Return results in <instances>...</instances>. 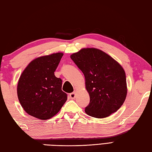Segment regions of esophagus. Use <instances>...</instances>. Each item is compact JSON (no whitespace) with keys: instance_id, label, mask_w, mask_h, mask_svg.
<instances>
[{"instance_id":"1","label":"esophagus","mask_w":152,"mask_h":152,"mask_svg":"<svg viewBox=\"0 0 152 152\" xmlns=\"http://www.w3.org/2000/svg\"><path fill=\"white\" fill-rule=\"evenodd\" d=\"M69 96H70V98L71 99H75V97H76V93H75V92L71 93L69 95Z\"/></svg>"}]
</instances>
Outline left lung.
<instances>
[{
  "label": "left lung",
  "instance_id": "8db88e82",
  "mask_svg": "<svg viewBox=\"0 0 152 152\" xmlns=\"http://www.w3.org/2000/svg\"><path fill=\"white\" fill-rule=\"evenodd\" d=\"M82 70L90 102L86 107L88 115L104 118L124 104L127 93L124 69L115 59L96 48H83L70 56Z\"/></svg>",
  "mask_w": 152,
  "mask_h": 152
}]
</instances>
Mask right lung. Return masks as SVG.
Instances as JSON below:
<instances>
[{"instance_id": "1", "label": "right lung", "mask_w": 152, "mask_h": 152, "mask_svg": "<svg viewBox=\"0 0 152 152\" xmlns=\"http://www.w3.org/2000/svg\"><path fill=\"white\" fill-rule=\"evenodd\" d=\"M63 56L58 52L33 60L19 79L17 93L24 110L33 117L50 119L56 115L67 100L63 92L62 80L54 72Z\"/></svg>"}]
</instances>
